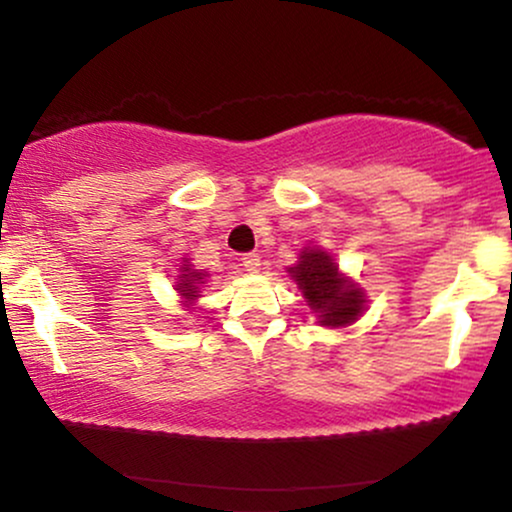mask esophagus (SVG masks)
Masks as SVG:
<instances>
[{
  "label": "esophagus",
  "instance_id": "obj_1",
  "mask_svg": "<svg viewBox=\"0 0 512 512\" xmlns=\"http://www.w3.org/2000/svg\"><path fill=\"white\" fill-rule=\"evenodd\" d=\"M243 267L248 269V272H260V267H262V260H260V255H257V252H248V255L243 257Z\"/></svg>",
  "mask_w": 512,
  "mask_h": 512
}]
</instances>
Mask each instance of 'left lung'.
<instances>
[{"instance_id":"8db88e82","label":"left lung","mask_w":512,"mask_h":512,"mask_svg":"<svg viewBox=\"0 0 512 512\" xmlns=\"http://www.w3.org/2000/svg\"><path fill=\"white\" fill-rule=\"evenodd\" d=\"M286 272L298 284L320 327L339 330V327L354 325L358 317L366 313V291L339 269L337 260L327 250L308 245L298 255V262Z\"/></svg>"}]
</instances>
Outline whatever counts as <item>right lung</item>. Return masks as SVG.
Returning <instances> with one entry per match:
<instances>
[{
  "label": "right lung",
  "instance_id": "1",
  "mask_svg": "<svg viewBox=\"0 0 512 512\" xmlns=\"http://www.w3.org/2000/svg\"><path fill=\"white\" fill-rule=\"evenodd\" d=\"M209 272L204 269H195L187 257H182L180 267H178V276H175V293L180 296V305L190 313H195V305L199 298H202V286L207 284Z\"/></svg>",
  "mask_w": 512,
  "mask_h": 512
}]
</instances>
